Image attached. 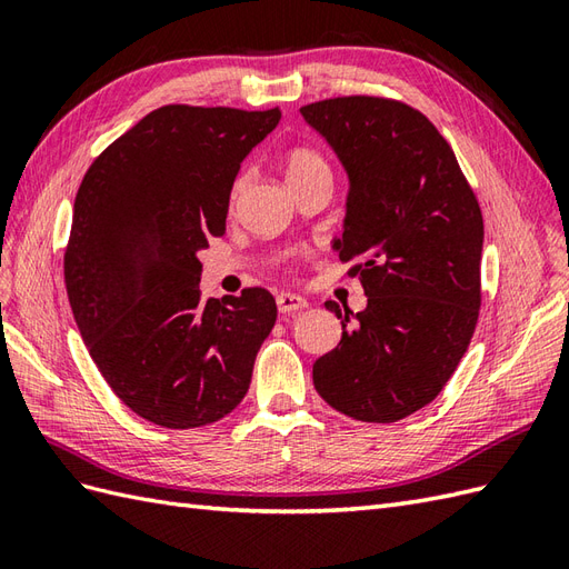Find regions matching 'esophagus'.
<instances>
[{
    "instance_id": "34e87169",
    "label": "esophagus",
    "mask_w": 569,
    "mask_h": 569,
    "mask_svg": "<svg viewBox=\"0 0 569 569\" xmlns=\"http://www.w3.org/2000/svg\"><path fill=\"white\" fill-rule=\"evenodd\" d=\"M276 308H279L281 315H293L308 308V300L296 296V293H279L276 296Z\"/></svg>"
}]
</instances>
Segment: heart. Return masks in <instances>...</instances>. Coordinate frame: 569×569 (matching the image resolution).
Masks as SVG:
<instances>
[{"mask_svg":"<svg viewBox=\"0 0 569 569\" xmlns=\"http://www.w3.org/2000/svg\"><path fill=\"white\" fill-rule=\"evenodd\" d=\"M312 174H329V166L327 160L319 156L312 149H293L286 158V178L288 182L293 180H302V178H312ZM242 178L232 184V199L240 194L242 189Z\"/></svg>","mask_w":569,"mask_h":569,"instance_id":"1","label":"heart"}]
</instances>
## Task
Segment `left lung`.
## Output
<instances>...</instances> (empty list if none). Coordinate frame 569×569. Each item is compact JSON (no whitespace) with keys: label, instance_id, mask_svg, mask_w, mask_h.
<instances>
[{"label":"left lung","instance_id":"left-lung-1","mask_svg":"<svg viewBox=\"0 0 569 569\" xmlns=\"http://www.w3.org/2000/svg\"><path fill=\"white\" fill-rule=\"evenodd\" d=\"M348 178L341 238L368 308L329 300L341 341L312 380L331 409L395 423L428 406L457 370L480 308L483 216L435 124L397 100L351 96L300 108Z\"/></svg>","mask_w":569,"mask_h":569}]
</instances>
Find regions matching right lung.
I'll list each match as a JSON object with an SVG mask.
<instances>
[{
  "mask_svg": "<svg viewBox=\"0 0 569 569\" xmlns=\"http://www.w3.org/2000/svg\"><path fill=\"white\" fill-rule=\"evenodd\" d=\"M279 120V108L166 106L83 174L64 254L69 305L100 375L149 423H216L250 389L276 300L264 288L201 300L199 252L226 232L240 163Z\"/></svg>",
  "mask_w": 569,
  "mask_h": 569,
  "instance_id": "add662e5",
  "label": "right lung"
}]
</instances>
